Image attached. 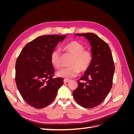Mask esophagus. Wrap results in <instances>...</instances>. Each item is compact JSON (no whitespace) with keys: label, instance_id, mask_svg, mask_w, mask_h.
Returning a JSON list of instances; mask_svg holds the SVG:
<instances>
[{"label":"esophagus","instance_id":"1","mask_svg":"<svg viewBox=\"0 0 134 134\" xmlns=\"http://www.w3.org/2000/svg\"><path fill=\"white\" fill-rule=\"evenodd\" d=\"M69 82H70V80H68V79H64V83L65 84H66V83Z\"/></svg>","mask_w":134,"mask_h":134}]
</instances>
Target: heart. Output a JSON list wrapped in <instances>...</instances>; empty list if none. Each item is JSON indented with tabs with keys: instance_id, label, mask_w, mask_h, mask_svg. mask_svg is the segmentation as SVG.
Masks as SVG:
<instances>
[{
	"instance_id": "heart-1",
	"label": "heart",
	"mask_w": 134,
	"mask_h": 134,
	"mask_svg": "<svg viewBox=\"0 0 134 134\" xmlns=\"http://www.w3.org/2000/svg\"><path fill=\"white\" fill-rule=\"evenodd\" d=\"M63 51L66 54L72 56L69 65L66 68L59 70L56 75L58 76L65 79H70L76 76L80 72L87 71L90 68L93 60L92 52L85 50L83 44L77 41H71L64 44ZM61 56L59 50L56 49L52 51L50 56L51 64L55 68H59L61 66Z\"/></svg>"
}]
</instances>
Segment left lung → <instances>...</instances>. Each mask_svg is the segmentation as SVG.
Masks as SVG:
<instances>
[{
	"mask_svg": "<svg viewBox=\"0 0 134 134\" xmlns=\"http://www.w3.org/2000/svg\"><path fill=\"white\" fill-rule=\"evenodd\" d=\"M86 37L91 45L93 60L88 69L73 91L74 98L80 106L92 108L106 98L112 87L115 72L114 62L108 44L93 33L77 34Z\"/></svg>",
	"mask_w": 134,
	"mask_h": 134,
	"instance_id": "obj_1",
	"label": "left lung"
}]
</instances>
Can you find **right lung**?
<instances>
[{"label": "right lung", "instance_id": "1", "mask_svg": "<svg viewBox=\"0 0 134 134\" xmlns=\"http://www.w3.org/2000/svg\"><path fill=\"white\" fill-rule=\"evenodd\" d=\"M66 35L41 36L23 47L15 63V82L26 102L35 108L50 104L64 84L53 78L55 70L50 61L52 51Z\"/></svg>", "mask_w": 134, "mask_h": 134}]
</instances>
